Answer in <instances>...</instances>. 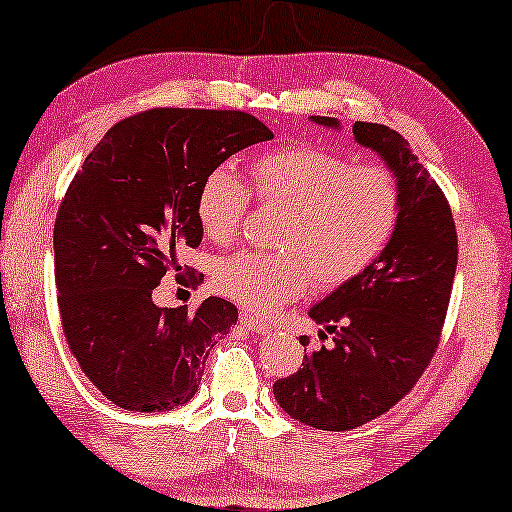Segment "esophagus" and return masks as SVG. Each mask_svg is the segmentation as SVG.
Returning a JSON list of instances; mask_svg holds the SVG:
<instances>
[{
	"label": "esophagus",
	"mask_w": 512,
	"mask_h": 512,
	"mask_svg": "<svg viewBox=\"0 0 512 512\" xmlns=\"http://www.w3.org/2000/svg\"><path fill=\"white\" fill-rule=\"evenodd\" d=\"M240 322L249 329V332H254V334H267V332H272V327L267 325L265 320L256 318L254 313H249V311H240Z\"/></svg>",
	"instance_id": "obj_1"
}]
</instances>
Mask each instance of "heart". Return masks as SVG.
Listing matches in <instances>:
<instances>
[{
  "mask_svg": "<svg viewBox=\"0 0 512 512\" xmlns=\"http://www.w3.org/2000/svg\"><path fill=\"white\" fill-rule=\"evenodd\" d=\"M258 201L283 210L274 251L245 249L217 261L212 283L249 311L270 313L309 279L336 288L366 272L398 229V178L380 164H355L320 146H283L251 167ZM251 201L249 185L229 164L203 178L196 217L206 238L229 242Z\"/></svg>",
  "mask_w": 512,
  "mask_h": 512,
  "instance_id": "obj_1",
  "label": "heart"
}]
</instances>
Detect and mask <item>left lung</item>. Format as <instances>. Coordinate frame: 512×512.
Returning <instances> with one entry per match:
<instances>
[{
	"label": "left lung",
	"instance_id": "obj_1",
	"mask_svg": "<svg viewBox=\"0 0 512 512\" xmlns=\"http://www.w3.org/2000/svg\"><path fill=\"white\" fill-rule=\"evenodd\" d=\"M311 121L338 130L332 116ZM352 132L398 178V229L366 272L311 306L325 327L318 338L332 343L313 348L300 336L302 368L272 387L283 412L332 432L364 426L412 391L439 345L458 265L451 206L407 139L380 123L357 121Z\"/></svg>",
	"mask_w": 512,
	"mask_h": 512
}]
</instances>
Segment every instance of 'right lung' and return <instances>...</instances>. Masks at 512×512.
Instances as JSON below:
<instances>
[{
    "label": "right lung",
    "mask_w": 512,
    "mask_h": 512,
    "mask_svg": "<svg viewBox=\"0 0 512 512\" xmlns=\"http://www.w3.org/2000/svg\"><path fill=\"white\" fill-rule=\"evenodd\" d=\"M272 137L235 109L155 107L109 128L68 185L54 222L61 327L114 405L167 412L194 398L238 309L222 297L192 313L160 309L153 290L180 247L201 245L196 196L208 171Z\"/></svg>",
    "instance_id": "add662e5"
}]
</instances>
